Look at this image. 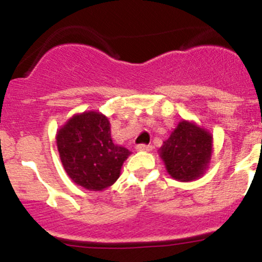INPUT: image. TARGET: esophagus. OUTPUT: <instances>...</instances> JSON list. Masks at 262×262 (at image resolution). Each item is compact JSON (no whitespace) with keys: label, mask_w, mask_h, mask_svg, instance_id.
Wrapping results in <instances>:
<instances>
[{"label":"esophagus","mask_w":262,"mask_h":262,"mask_svg":"<svg viewBox=\"0 0 262 262\" xmlns=\"http://www.w3.org/2000/svg\"><path fill=\"white\" fill-rule=\"evenodd\" d=\"M137 149L149 152V150H152V146H150V144H138V146H137Z\"/></svg>","instance_id":"34e87169"}]
</instances>
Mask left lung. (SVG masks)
Returning <instances> with one entry per match:
<instances>
[{
  "mask_svg": "<svg viewBox=\"0 0 262 262\" xmlns=\"http://www.w3.org/2000/svg\"><path fill=\"white\" fill-rule=\"evenodd\" d=\"M213 136L192 121L182 120L163 142L160 156L171 178L178 181L199 179L212 160Z\"/></svg>",
  "mask_w": 262,
  "mask_h": 262,
  "instance_id": "1",
  "label": "left lung"
}]
</instances>
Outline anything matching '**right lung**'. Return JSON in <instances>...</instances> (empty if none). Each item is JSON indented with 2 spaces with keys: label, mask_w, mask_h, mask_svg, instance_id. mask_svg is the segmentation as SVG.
I'll list each match as a JSON object with an SVG mask.
<instances>
[{
  "label": "right lung",
  "mask_w": 262,
  "mask_h": 262,
  "mask_svg": "<svg viewBox=\"0 0 262 262\" xmlns=\"http://www.w3.org/2000/svg\"><path fill=\"white\" fill-rule=\"evenodd\" d=\"M55 138L67 175L92 191L112 186L130 155L129 149L114 144L109 119L99 112L73 115L58 129Z\"/></svg>",
  "instance_id": "obj_1"
}]
</instances>
